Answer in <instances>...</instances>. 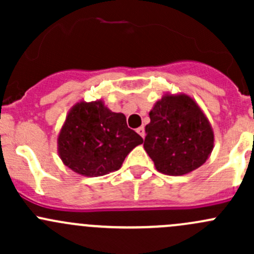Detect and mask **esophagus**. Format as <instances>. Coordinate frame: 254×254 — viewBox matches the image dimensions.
Listing matches in <instances>:
<instances>
[{"label": "esophagus", "instance_id": "obj_1", "mask_svg": "<svg viewBox=\"0 0 254 254\" xmlns=\"http://www.w3.org/2000/svg\"><path fill=\"white\" fill-rule=\"evenodd\" d=\"M136 131H137V134H139L140 136L142 137V139H143V137H145V127H137V129H136Z\"/></svg>", "mask_w": 254, "mask_h": 254}]
</instances>
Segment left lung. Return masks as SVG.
<instances>
[{"label":"left lung","mask_w":254,"mask_h":254,"mask_svg":"<svg viewBox=\"0 0 254 254\" xmlns=\"http://www.w3.org/2000/svg\"><path fill=\"white\" fill-rule=\"evenodd\" d=\"M143 147L163 175L200 167L214 147V132L198 104L186 94L165 96L150 112Z\"/></svg>","instance_id":"1"}]
</instances>
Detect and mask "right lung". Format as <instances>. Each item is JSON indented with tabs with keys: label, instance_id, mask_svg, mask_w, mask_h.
<instances>
[{
	"label": "right lung",
	"instance_id": "1",
	"mask_svg": "<svg viewBox=\"0 0 254 254\" xmlns=\"http://www.w3.org/2000/svg\"><path fill=\"white\" fill-rule=\"evenodd\" d=\"M142 142V137L127 127L125 115L109 111L102 101L76 104L58 140L63 162L87 177L119 170L127 153Z\"/></svg>",
	"mask_w": 254,
	"mask_h": 254
}]
</instances>
